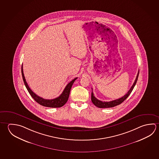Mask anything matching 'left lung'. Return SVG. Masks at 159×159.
Returning <instances> with one entry per match:
<instances>
[{"label":"left lung","mask_w":159,"mask_h":159,"mask_svg":"<svg viewBox=\"0 0 159 159\" xmlns=\"http://www.w3.org/2000/svg\"><path fill=\"white\" fill-rule=\"evenodd\" d=\"M139 71L138 74L137 75L136 78L135 79L134 83L133 84L132 86H131V89H129L128 90V92L127 93V94L125 95L122 97L120 98L119 99H116V100L110 101V102H102L101 100H98L94 96V94H93V93L92 92V96H91L92 103H93L96 107H97L98 108H100L114 107L115 106H118V105H119L120 104H121V103H122L123 102H124L127 99V98L128 97L129 94H131L132 91L133 90L134 87L136 84L137 81L138 77H139Z\"/></svg>","instance_id":"8db88e82"}]
</instances>
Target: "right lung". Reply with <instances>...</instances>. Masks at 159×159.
Returning <instances> with one entry per match:
<instances>
[{
    "label": "right lung",
    "mask_w": 159,
    "mask_h": 159,
    "mask_svg": "<svg viewBox=\"0 0 159 159\" xmlns=\"http://www.w3.org/2000/svg\"><path fill=\"white\" fill-rule=\"evenodd\" d=\"M22 75L23 80L24 81L25 85L29 92V93L31 95V97L33 98L34 100L39 104L40 105L46 107H50V108H60V107H62L65 103L67 102L69 95H70L71 88L74 81L76 80V79L78 78H76L74 79L73 80L71 81L69 83L67 84V85L65 87L64 91L62 92L61 94L60 95L59 97L53 99H45L40 97L37 95L30 88L28 84L27 83L26 80H25V77L24 76L22 65Z\"/></svg>",
    "instance_id": "right-lung-1"
}]
</instances>
